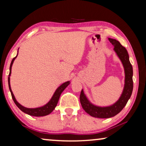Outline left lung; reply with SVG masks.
I'll list each match as a JSON object with an SVG mask.
<instances>
[{"instance_id":"obj_1","label":"left lung","mask_w":146,"mask_h":146,"mask_svg":"<svg viewBox=\"0 0 146 146\" xmlns=\"http://www.w3.org/2000/svg\"><path fill=\"white\" fill-rule=\"evenodd\" d=\"M110 43L113 45L114 50L122 61L125 72V84L122 94L118 101L110 106L100 107L94 105L87 99L82 89L80 94V102L84 110L91 116L99 118H111L118 114L128 102L132 95L133 91V69L129 60V55L126 49L120 43L114 39L108 38Z\"/></svg>"}]
</instances>
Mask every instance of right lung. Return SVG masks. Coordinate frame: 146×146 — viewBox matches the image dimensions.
Returning <instances> with one entry per match:
<instances>
[{
  "instance_id": "1",
  "label": "right lung",
  "mask_w": 146,
  "mask_h": 146,
  "mask_svg": "<svg viewBox=\"0 0 146 146\" xmlns=\"http://www.w3.org/2000/svg\"><path fill=\"white\" fill-rule=\"evenodd\" d=\"M17 55H18V54H17ZM17 55H16L15 57H14L11 61V65H10V73H9V78H8L9 89H10V91H11V93L12 98L14 100V103L16 104V105L17 106L22 112H24V113L27 114H29V115H30V116H46V115L50 114L51 112H52L53 110L55 109V106H57V102H58L59 98V97H60L61 93H62V92L65 90V88H66L67 86L69 85L70 82L67 81V82H65V83H63L61 86H59V87L56 89V91H55L54 94H53V95L52 97V98L50 99V101H49L46 104H45L44 106H41V107L36 108H28L24 107V106H22L21 104L18 103V102H17V100H16V98H15V97H14V96L13 94V93H12V91L11 90V85H10V76H11V74L12 66V64H13L14 59H16V57H17Z\"/></svg>"
}]
</instances>
